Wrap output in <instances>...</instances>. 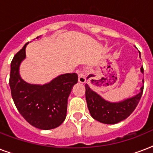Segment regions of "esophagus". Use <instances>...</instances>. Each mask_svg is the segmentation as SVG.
<instances>
[{"label": "esophagus", "mask_w": 153, "mask_h": 153, "mask_svg": "<svg viewBox=\"0 0 153 153\" xmlns=\"http://www.w3.org/2000/svg\"><path fill=\"white\" fill-rule=\"evenodd\" d=\"M78 73V75H79V82H81V83H84V82H86V76H85V74H84V72L82 71H77Z\"/></svg>", "instance_id": "34e87169"}]
</instances>
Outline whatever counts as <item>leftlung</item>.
Returning <instances> with one entry per match:
<instances>
[{
  "label": "left lung",
  "instance_id": "8db88e82",
  "mask_svg": "<svg viewBox=\"0 0 153 153\" xmlns=\"http://www.w3.org/2000/svg\"><path fill=\"white\" fill-rule=\"evenodd\" d=\"M140 71L144 73L143 67ZM94 76L90 74L87 79ZM144 82V80H143ZM86 88V100L91 117L97 121L104 124H116L126 119L130 115L138 105L142 96L144 86H141L140 92L130 98L119 102H109L105 101L99 94L91 90L87 84Z\"/></svg>",
  "mask_w": 153,
  "mask_h": 153
}]
</instances>
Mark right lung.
Masks as SVG:
<instances>
[{
	"label": "right lung",
	"instance_id": "obj_1",
	"mask_svg": "<svg viewBox=\"0 0 153 153\" xmlns=\"http://www.w3.org/2000/svg\"><path fill=\"white\" fill-rule=\"evenodd\" d=\"M27 44L14 55L11 62V94L19 113L30 125L48 130L59 126L66 118L67 100L73 86L78 82V74H61L43 86L26 82L20 78L19 67L26 56Z\"/></svg>",
	"mask_w": 153,
	"mask_h": 153
}]
</instances>
